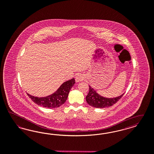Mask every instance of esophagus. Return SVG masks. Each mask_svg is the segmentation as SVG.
<instances>
[{"label":"esophagus","instance_id":"obj_1","mask_svg":"<svg viewBox=\"0 0 154 154\" xmlns=\"http://www.w3.org/2000/svg\"><path fill=\"white\" fill-rule=\"evenodd\" d=\"M84 79V77L82 74H78L75 76V81L77 82L82 81Z\"/></svg>","mask_w":154,"mask_h":154}]
</instances>
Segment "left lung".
Wrapping results in <instances>:
<instances>
[{"label":"left lung","instance_id":"8db88e82","mask_svg":"<svg viewBox=\"0 0 154 154\" xmlns=\"http://www.w3.org/2000/svg\"><path fill=\"white\" fill-rule=\"evenodd\" d=\"M89 93L86 97V101L91 106L96 108H105L114 105L119 101L124 94L116 98H106L98 94L96 90L92 88L90 85Z\"/></svg>","mask_w":154,"mask_h":154}]
</instances>
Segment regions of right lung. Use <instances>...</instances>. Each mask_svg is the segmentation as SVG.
Returning a JSON list of instances; mask_svg holds the SVG:
<instances>
[{"instance_id": "add662e5", "label": "right lung", "mask_w": 154, "mask_h": 154, "mask_svg": "<svg viewBox=\"0 0 154 154\" xmlns=\"http://www.w3.org/2000/svg\"><path fill=\"white\" fill-rule=\"evenodd\" d=\"M74 84V79L65 81L54 93L45 97H34L28 93L27 95L33 102L38 105L49 109H54L61 106L65 102L69 94V91Z\"/></svg>"}]
</instances>
